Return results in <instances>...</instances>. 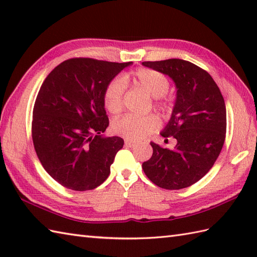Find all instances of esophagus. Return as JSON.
<instances>
[{"instance_id":"34e87169","label":"esophagus","mask_w":257,"mask_h":257,"mask_svg":"<svg viewBox=\"0 0 257 257\" xmlns=\"http://www.w3.org/2000/svg\"><path fill=\"white\" fill-rule=\"evenodd\" d=\"M124 144H125V146H127V147H130V148H134V147L137 146V144L134 143V141H130V140H125Z\"/></svg>"}]
</instances>
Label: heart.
Returning a JSON list of instances; mask_svg holds the SVG:
<instances>
[{
	"mask_svg": "<svg viewBox=\"0 0 257 257\" xmlns=\"http://www.w3.org/2000/svg\"><path fill=\"white\" fill-rule=\"evenodd\" d=\"M133 81L156 98L165 96L170 88V81L165 75L149 68L136 70L133 75ZM124 91L125 81L122 77H114L107 84L103 92V103L109 112L117 114L122 110ZM157 106L165 108L161 103H157ZM159 124L160 120L155 114L144 117L127 114L114 120L112 122V130L124 139L139 141L154 133Z\"/></svg>",
	"mask_w": 257,
	"mask_h": 257,
	"instance_id": "1",
	"label": "heart"
}]
</instances>
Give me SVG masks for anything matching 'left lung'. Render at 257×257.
I'll use <instances>...</instances> for the list:
<instances>
[{"mask_svg": "<svg viewBox=\"0 0 257 257\" xmlns=\"http://www.w3.org/2000/svg\"><path fill=\"white\" fill-rule=\"evenodd\" d=\"M143 65L168 75L177 87L171 118L161 132L177 145L168 149L150 143L154 154L143 163L144 172L162 189L188 188L210 171L224 145V98L211 75L188 61L171 58Z\"/></svg>", "mask_w": 257, "mask_h": 257, "instance_id": "left-lung-1", "label": "left lung"}]
</instances>
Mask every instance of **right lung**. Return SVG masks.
I'll return each instance as SVG.
<instances>
[{
	"mask_svg": "<svg viewBox=\"0 0 257 257\" xmlns=\"http://www.w3.org/2000/svg\"><path fill=\"white\" fill-rule=\"evenodd\" d=\"M133 62L70 58L48 74L33 109L32 138L46 172L63 187L92 190L110 173L123 139L103 137L107 84Z\"/></svg>",
	"mask_w": 257,
	"mask_h": 257,
	"instance_id": "right-lung-1",
	"label": "right lung"
}]
</instances>
